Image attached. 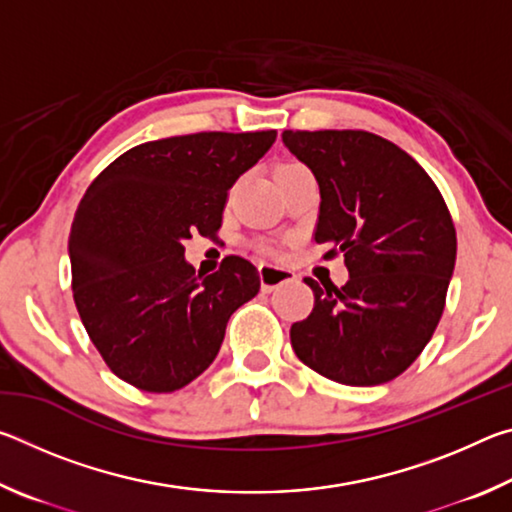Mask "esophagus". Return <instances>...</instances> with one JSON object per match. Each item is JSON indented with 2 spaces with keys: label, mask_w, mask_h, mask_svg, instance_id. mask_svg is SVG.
<instances>
[{
  "label": "esophagus",
  "mask_w": 512,
  "mask_h": 512,
  "mask_svg": "<svg viewBox=\"0 0 512 512\" xmlns=\"http://www.w3.org/2000/svg\"><path fill=\"white\" fill-rule=\"evenodd\" d=\"M296 280V273L287 266H277V264H259V282H262L264 291H273L280 287L284 282Z\"/></svg>",
  "instance_id": "34e87169"
}]
</instances>
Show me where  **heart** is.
<instances>
[{
    "mask_svg": "<svg viewBox=\"0 0 512 512\" xmlns=\"http://www.w3.org/2000/svg\"><path fill=\"white\" fill-rule=\"evenodd\" d=\"M291 167H300V164H296V162H291V164H282V167L277 169V171H282V169H291Z\"/></svg>",
    "mask_w": 512,
    "mask_h": 512,
    "instance_id": "1",
    "label": "heart"
}]
</instances>
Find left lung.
Returning <instances> with one entry per match:
<instances>
[{"label":"left lung","instance_id":"obj_1","mask_svg":"<svg viewBox=\"0 0 512 512\" xmlns=\"http://www.w3.org/2000/svg\"><path fill=\"white\" fill-rule=\"evenodd\" d=\"M320 189L316 241L341 253L345 287L305 277L311 314L291 325L298 359L348 386H377L418 359L443 316L456 230L438 187L400 146L366 131H284Z\"/></svg>","mask_w":512,"mask_h":512}]
</instances>
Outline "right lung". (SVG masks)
<instances>
[{"label":"right lung","mask_w":512,"mask_h":512,"mask_svg":"<svg viewBox=\"0 0 512 512\" xmlns=\"http://www.w3.org/2000/svg\"><path fill=\"white\" fill-rule=\"evenodd\" d=\"M275 131L196 133L135 146L99 173L69 232L74 302L119 379L149 393L187 386L219 354L230 316L259 273L225 257L212 275L185 259L214 235L230 187L271 149Z\"/></svg>","instance_id":"right-lung-1"}]
</instances>
